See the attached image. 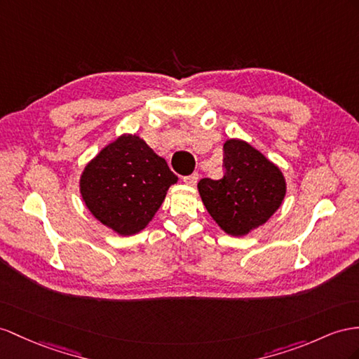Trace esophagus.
<instances>
[{
    "label": "esophagus",
    "mask_w": 359,
    "mask_h": 359,
    "mask_svg": "<svg viewBox=\"0 0 359 359\" xmlns=\"http://www.w3.org/2000/svg\"><path fill=\"white\" fill-rule=\"evenodd\" d=\"M183 182H185L187 185H189V187H194V185H197V182H198V174H191V176L183 177Z\"/></svg>",
    "instance_id": "esophagus-1"
}]
</instances>
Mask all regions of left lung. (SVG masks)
<instances>
[{"label":"left lung","mask_w":359,"mask_h":359,"mask_svg":"<svg viewBox=\"0 0 359 359\" xmlns=\"http://www.w3.org/2000/svg\"><path fill=\"white\" fill-rule=\"evenodd\" d=\"M223 179H201L198 194L214 222L231 236H245L265 224L287 196L280 168L240 137L224 142Z\"/></svg>","instance_id":"8db88e82"}]
</instances>
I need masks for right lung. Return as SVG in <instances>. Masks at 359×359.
Returning a JSON list of instances; mask_svg holds the SVG:
<instances>
[{
    "instance_id": "1",
    "label": "right lung",
    "mask_w": 359,
    "mask_h": 359,
    "mask_svg": "<svg viewBox=\"0 0 359 359\" xmlns=\"http://www.w3.org/2000/svg\"><path fill=\"white\" fill-rule=\"evenodd\" d=\"M177 180L140 135L123 133L86 163L79 189L92 217L119 236H130L149 226Z\"/></svg>"
}]
</instances>
